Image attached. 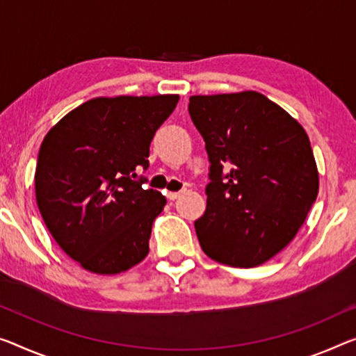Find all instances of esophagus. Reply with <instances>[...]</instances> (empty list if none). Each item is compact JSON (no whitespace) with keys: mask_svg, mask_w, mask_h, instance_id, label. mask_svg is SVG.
I'll use <instances>...</instances> for the list:
<instances>
[{"mask_svg":"<svg viewBox=\"0 0 356 356\" xmlns=\"http://www.w3.org/2000/svg\"><path fill=\"white\" fill-rule=\"evenodd\" d=\"M181 195H183V191H179V193H167V199L168 200H177Z\"/></svg>","mask_w":356,"mask_h":356,"instance_id":"obj_1","label":"esophagus"}]
</instances>
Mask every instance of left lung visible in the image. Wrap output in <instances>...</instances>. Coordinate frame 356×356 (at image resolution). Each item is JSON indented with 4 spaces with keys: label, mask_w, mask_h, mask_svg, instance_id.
Masks as SVG:
<instances>
[{
    "label": "left lung",
    "mask_w": 356,
    "mask_h": 356,
    "mask_svg": "<svg viewBox=\"0 0 356 356\" xmlns=\"http://www.w3.org/2000/svg\"><path fill=\"white\" fill-rule=\"evenodd\" d=\"M189 114L210 159L207 210L194 222L204 253L256 267L294 238L318 194L309 136L254 90L193 95Z\"/></svg>",
    "instance_id": "1"
}]
</instances>
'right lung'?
<instances>
[{"instance_id": "add662e5", "label": "right lung", "mask_w": 356, "mask_h": 356, "mask_svg": "<svg viewBox=\"0 0 356 356\" xmlns=\"http://www.w3.org/2000/svg\"><path fill=\"white\" fill-rule=\"evenodd\" d=\"M179 95L98 97L49 130L38 154V209L58 247L83 269L114 275L149 253L152 222L167 200L143 188L156 130Z\"/></svg>"}]
</instances>
